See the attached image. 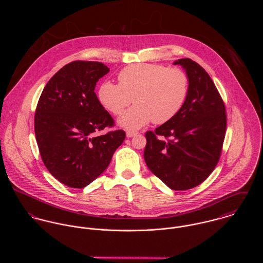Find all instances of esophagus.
<instances>
[{
    "mask_svg": "<svg viewBox=\"0 0 263 263\" xmlns=\"http://www.w3.org/2000/svg\"><path fill=\"white\" fill-rule=\"evenodd\" d=\"M137 134H138V132L127 130V132H126V137H127V138H133V137H135Z\"/></svg>",
    "mask_w": 263,
    "mask_h": 263,
    "instance_id": "1",
    "label": "esophagus"
}]
</instances>
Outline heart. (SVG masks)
<instances>
[{
    "label": "heart",
    "mask_w": 263,
    "mask_h": 263,
    "mask_svg": "<svg viewBox=\"0 0 263 263\" xmlns=\"http://www.w3.org/2000/svg\"><path fill=\"white\" fill-rule=\"evenodd\" d=\"M118 85L103 82L98 90L102 106L120 115L133 102L137 105L119 118L128 129L140 128L153 120L156 124L170 121L182 108L189 90L184 71L158 64H134L118 74Z\"/></svg>",
    "instance_id": "heart-1"
}]
</instances>
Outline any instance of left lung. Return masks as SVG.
Listing matches in <instances>:
<instances>
[{
	"label": "left lung",
	"instance_id": "left-lung-1",
	"mask_svg": "<svg viewBox=\"0 0 263 263\" xmlns=\"http://www.w3.org/2000/svg\"><path fill=\"white\" fill-rule=\"evenodd\" d=\"M180 65L189 79L182 108L170 121L147 132L144 152L151 171L173 190L202 183L217 166L225 139L224 101L209 74L190 59Z\"/></svg>",
	"mask_w": 263,
	"mask_h": 263
}]
</instances>
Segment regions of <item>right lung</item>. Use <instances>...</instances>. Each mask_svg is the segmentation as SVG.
<instances>
[{
  "instance_id": "1",
  "label": "right lung",
  "mask_w": 263,
  "mask_h": 263,
  "mask_svg": "<svg viewBox=\"0 0 263 263\" xmlns=\"http://www.w3.org/2000/svg\"><path fill=\"white\" fill-rule=\"evenodd\" d=\"M108 72L99 62H72L48 81L38 100L34 130L41 159L69 187L84 188L95 180L125 139L122 129L93 136L114 125L94 92Z\"/></svg>"
}]
</instances>
